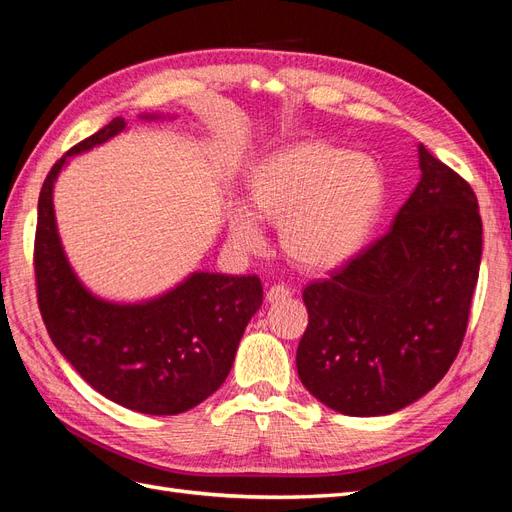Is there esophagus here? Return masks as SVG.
I'll use <instances>...</instances> for the list:
<instances>
[{"mask_svg": "<svg viewBox=\"0 0 512 512\" xmlns=\"http://www.w3.org/2000/svg\"><path fill=\"white\" fill-rule=\"evenodd\" d=\"M292 294V290L286 286V284H275V286H271L269 290H267V301L269 303H277V301H284V299H288Z\"/></svg>", "mask_w": 512, "mask_h": 512, "instance_id": "obj_1", "label": "esophagus"}]
</instances>
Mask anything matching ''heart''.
<instances>
[{"instance_id":"b5f03b06","label":"heart","mask_w":512,"mask_h":512,"mask_svg":"<svg viewBox=\"0 0 512 512\" xmlns=\"http://www.w3.org/2000/svg\"><path fill=\"white\" fill-rule=\"evenodd\" d=\"M250 207L228 215L230 243L241 252L265 245L257 218L280 222L284 252L305 269H333L359 250L384 203L380 166L363 153L322 141L275 151L252 179Z\"/></svg>"}]
</instances>
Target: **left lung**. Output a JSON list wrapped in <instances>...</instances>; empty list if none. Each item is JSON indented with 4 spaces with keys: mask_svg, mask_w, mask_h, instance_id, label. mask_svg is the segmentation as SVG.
Instances as JSON below:
<instances>
[{
    "mask_svg": "<svg viewBox=\"0 0 512 512\" xmlns=\"http://www.w3.org/2000/svg\"><path fill=\"white\" fill-rule=\"evenodd\" d=\"M421 181L391 230L303 290L297 348L305 389L348 416L414 404L453 365L483 254L470 183L418 145Z\"/></svg>",
    "mask_w": 512,
    "mask_h": 512,
    "instance_id": "obj_1",
    "label": "left lung"
}]
</instances>
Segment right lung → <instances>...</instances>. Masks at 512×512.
Listing matches in <instances>:
<instances>
[{
	"label": "right lung",
	"instance_id": "1",
	"mask_svg": "<svg viewBox=\"0 0 512 512\" xmlns=\"http://www.w3.org/2000/svg\"><path fill=\"white\" fill-rule=\"evenodd\" d=\"M138 117L164 119L156 113ZM126 128V119L115 117L72 147L44 179L34 247L38 305L55 348L91 389L128 410L170 416L220 389L247 322L262 305V284L256 275L194 271L158 297L117 303L79 280L59 239L55 181L72 156Z\"/></svg>",
	"mask_w": 512,
	"mask_h": 512
}]
</instances>
